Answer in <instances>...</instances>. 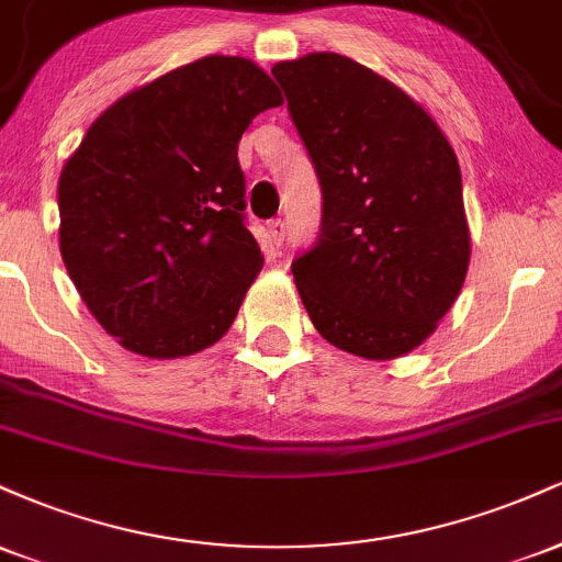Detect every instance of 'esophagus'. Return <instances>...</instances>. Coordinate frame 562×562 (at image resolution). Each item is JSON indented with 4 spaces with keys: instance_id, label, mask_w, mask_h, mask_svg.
Segmentation results:
<instances>
[{
    "instance_id": "esophagus-1",
    "label": "esophagus",
    "mask_w": 562,
    "mask_h": 562,
    "mask_svg": "<svg viewBox=\"0 0 562 562\" xmlns=\"http://www.w3.org/2000/svg\"><path fill=\"white\" fill-rule=\"evenodd\" d=\"M267 237L269 243L280 248L282 240H285V222H282V218H272V222L267 224Z\"/></svg>"
}]
</instances>
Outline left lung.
<instances>
[{
    "label": "left lung",
    "instance_id": "8db88e82",
    "mask_svg": "<svg viewBox=\"0 0 562 562\" xmlns=\"http://www.w3.org/2000/svg\"><path fill=\"white\" fill-rule=\"evenodd\" d=\"M322 187L319 237L293 261L325 340L396 359L436 330L470 263L462 173L449 139L404 89L335 53L277 63Z\"/></svg>",
    "mask_w": 562,
    "mask_h": 562
}]
</instances>
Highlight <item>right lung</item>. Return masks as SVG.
I'll list each match as a JSON object with an SVG mask.
<instances>
[{
  "instance_id": "right-lung-1",
  "label": "right lung",
  "mask_w": 562,
  "mask_h": 562,
  "mask_svg": "<svg viewBox=\"0 0 562 562\" xmlns=\"http://www.w3.org/2000/svg\"><path fill=\"white\" fill-rule=\"evenodd\" d=\"M277 105L280 89L256 63L200 57L113 102L66 160L63 261L128 351L190 357L232 327L263 267L237 142Z\"/></svg>"
}]
</instances>
